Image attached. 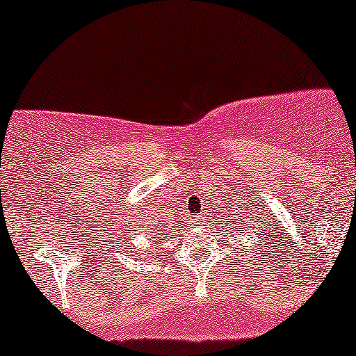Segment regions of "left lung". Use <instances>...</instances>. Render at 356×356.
<instances>
[{
    "label": "left lung",
    "mask_w": 356,
    "mask_h": 356,
    "mask_svg": "<svg viewBox=\"0 0 356 356\" xmlns=\"http://www.w3.org/2000/svg\"><path fill=\"white\" fill-rule=\"evenodd\" d=\"M233 220H235V218H233ZM241 222H243V220H241ZM240 233H241V232H240ZM259 241H261V238H259Z\"/></svg>",
    "instance_id": "obj_1"
}]
</instances>
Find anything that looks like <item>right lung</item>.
<instances>
[{
  "label": "right lung",
  "mask_w": 356,
  "mask_h": 356,
  "mask_svg": "<svg viewBox=\"0 0 356 356\" xmlns=\"http://www.w3.org/2000/svg\"><path fill=\"white\" fill-rule=\"evenodd\" d=\"M154 240H155V236H154Z\"/></svg>",
  "instance_id": "right-lung-1"
}]
</instances>
